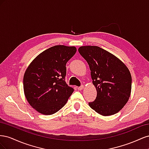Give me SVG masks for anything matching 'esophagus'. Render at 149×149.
<instances>
[{
    "label": "esophagus",
    "instance_id": "1",
    "mask_svg": "<svg viewBox=\"0 0 149 149\" xmlns=\"http://www.w3.org/2000/svg\"><path fill=\"white\" fill-rule=\"evenodd\" d=\"M84 88V86H79V87H78V90H79V91H81V90H82Z\"/></svg>",
    "mask_w": 149,
    "mask_h": 149
}]
</instances>
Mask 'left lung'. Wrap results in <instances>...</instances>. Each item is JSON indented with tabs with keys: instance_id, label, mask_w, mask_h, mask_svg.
<instances>
[{
	"instance_id": "left-lung-1",
	"label": "left lung",
	"mask_w": 149,
	"mask_h": 149,
	"mask_svg": "<svg viewBox=\"0 0 149 149\" xmlns=\"http://www.w3.org/2000/svg\"><path fill=\"white\" fill-rule=\"evenodd\" d=\"M78 52L87 61L97 91L90 107L104 116L120 111L127 102L132 88L128 68L112 53L97 46H83Z\"/></svg>"
}]
</instances>
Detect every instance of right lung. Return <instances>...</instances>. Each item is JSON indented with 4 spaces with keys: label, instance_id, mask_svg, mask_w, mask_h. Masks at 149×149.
Listing matches in <instances>:
<instances>
[{
    "label": "right lung",
    "instance_id": "add662e5",
    "mask_svg": "<svg viewBox=\"0 0 149 149\" xmlns=\"http://www.w3.org/2000/svg\"><path fill=\"white\" fill-rule=\"evenodd\" d=\"M76 52L75 47L55 45L39 54L26 68L23 81L25 96L40 113L55 114L74 91L65 78L66 63Z\"/></svg>",
    "mask_w": 149,
    "mask_h": 149
}]
</instances>
